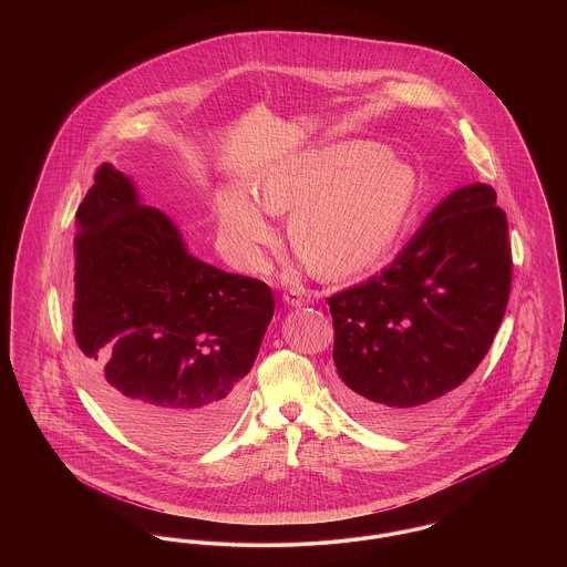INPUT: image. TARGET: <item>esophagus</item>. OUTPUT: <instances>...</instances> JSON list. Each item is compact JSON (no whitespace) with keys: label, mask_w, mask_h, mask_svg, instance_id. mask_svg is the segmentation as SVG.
I'll return each mask as SVG.
<instances>
[{"label":"esophagus","mask_w":567,"mask_h":567,"mask_svg":"<svg viewBox=\"0 0 567 567\" xmlns=\"http://www.w3.org/2000/svg\"><path fill=\"white\" fill-rule=\"evenodd\" d=\"M285 301L289 303V306H293V308H299V306H306L308 301H310V296L306 293V289H301V287H293V289H289L287 293H285Z\"/></svg>","instance_id":"obj_1"}]
</instances>
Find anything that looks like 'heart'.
<instances>
[{"label": "heart", "instance_id": "heart-1", "mask_svg": "<svg viewBox=\"0 0 567 567\" xmlns=\"http://www.w3.org/2000/svg\"><path fill=\"white\" fill-rule=\"evenodd\" d=\"M419 181L408 163L372 140H340L296 151L264 172L257 197L225 189L218 236L248 266L271 243V215L291 213L289 240L324 278H349L384 259L412 218Z\"/></svg>", "mask_w": 567, "mask_h": 567}]
</instances>
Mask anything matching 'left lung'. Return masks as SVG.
<instances>
[{"instance_id":"8db88e82","label":"left lung","mask_w":567,"mask_h":567,"mask_svg":"<svg viewBox=\"0 0 567 567\" xmlns=\"http://www.w3.org/2000/svg\"><path fill=\"white\" fill-rule=\"evenodd\" d=\"M511 282L493 187L446 195L389 268L327 299L342 404L382 432L432 423L485 359Z\"/></svg>"}]
</instances>
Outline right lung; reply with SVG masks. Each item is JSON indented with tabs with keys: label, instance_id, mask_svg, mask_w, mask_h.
<instances>
[{
	"label": "right lung",
	"instance_id": "right-lung-1",
	"mask_svg": "<svg viewBox=\"0 0 567 567\" xmlns=\"http://www.w3.org/2000/svg\"><path fill=\"white\" fill-rule=\"evenodd\" d=\"M72 285L79 363L118 425L165 453L215 444L243 405L270 287L195 259L110 163L76 213Z\"/></svg>",
	"mask_w": 567,
	"mask_h": 567
}]
</instances>
